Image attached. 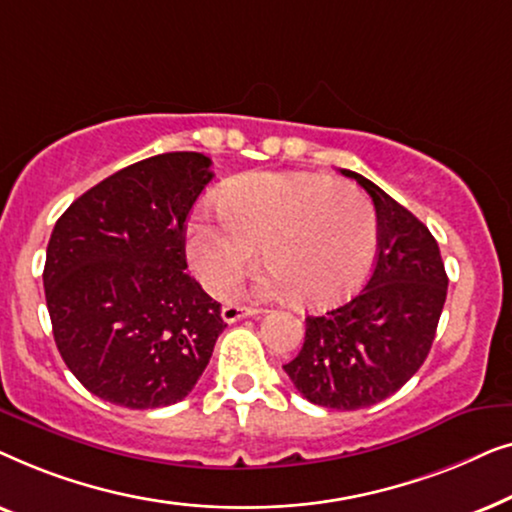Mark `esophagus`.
I'll return each mask as SVG.
<instances>
[{
    "mask_svg": "<svg viewBox=\"0 0 512 512\" xmlns=\"http://www.w3.org/2000/svg\"><path fill=\"white\" fill-rule=\"evenodd\" d=\"M254 314H258V310H254V307H242L233 303L221 307V319L226 321V324H235V321H240L244 317H254Z\"/></svg>",
    "mask_w": 512,
    "mask_h": 512,
    "instance_id": "34e87169",
    "label": "esophagus"
}]
</instances>
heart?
Segmentation results:
<instances>
[{
    "mask_svg": "<svg viewBox=\"0 0 512 512\" xmlns=\"http://www.w3.org/2000/svg\"><path fill=\"white\" fill-rule=\"evenodd\" d=\"M221 219L193 216L186 258L216 296L233 293L256 263L258 291L324 307L349 296L375 258L377 223L361 188L310 172H249L219 193Z\"/></svg>",
    "mask_w": 512,
    "mask_h": 512,
    "instance_id": "heart-1",
    "label": "heart"
}]
</instances>
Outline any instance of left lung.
<instances>
[{
    "label": "left lung",
    "instance_id": "left-lung-1",
    "mask_svg": "<svg viewBox=\"0 0 512 512\" xmlns=\"http://www.w3.org/2000/svg\"><path fill=\"white\" fill-rule=\"evenodd\" d=\"M377 214L368 284L335 310L305 319V342L284 366L293 387L321 408L359 410L396 394L422 366L447 296L438 242L403 205L352 170Z\"/></svg>",
    "mask_w": 512,
    "mask_h": 512
}]
</instances>
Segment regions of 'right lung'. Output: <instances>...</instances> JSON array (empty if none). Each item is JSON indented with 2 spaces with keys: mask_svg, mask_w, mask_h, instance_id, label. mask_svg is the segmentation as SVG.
<instances>
[{
  "mask_svg": "<svg viewBox=\"0 0 512 512\" xmlns=\"http://www.w3.org/2000/svg\"><path fill=\"white\" fill-rule=\"evenodd\" d=\"M212 160L160 153L90 188L55 223L44 289L58 352L90 394L130 410L191 394L223 333L184 272L186 219Z\"/></svg>",
  "mask_w": 512,
  "mask_h": 512,
  "instance_id": "right-lung-1",
  "label": "right lung"
}]
</instances>
